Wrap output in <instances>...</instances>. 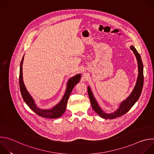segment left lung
<instances>
[{
	"mask_svg": "<svg viewBox=\"0 0 154 154\" xmlns=\"http://www.w3.org/2000/svg\"><path fill=\"white\" fill-rule=\"evenodd\" d=\"M130 49L132 51L137 58L138 62V75L137 80V83L133 91H131V94L128 97L121 102L119 104V108L113 113H106L102 110V109L100 107L97 100H96L92 91L90 86H88V93L90 100L93 109L96 112L98 115L101 118L104 119H112L116 118L119 117L128 112L129 109L134 106V105L138 100L143 87L144 83V75H143V64L141 60V58L139 53L137 52V49L134 46H131L130 47Z\"/></svg>",
	"mask_w": 154,
	"mask_h": 154,
	"instance_id": "obj_1",
	"label": "left lung"
}]
</instances>
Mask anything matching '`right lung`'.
Returning a JSON list of instances; mask_svg holds the SVG:
<instances>
[{
  "label": "right lung",
  "mask_w": 154,
  "mask_h": 154,
  "mask_svg": "<svg viewBox=\"0 0 154 154\" xmlns=\"http://www.w3.org/2000/svg\"><path fill=\"white\" fill-rule=\"evenodd\" d=\"M24 57V55L23 56L20 64L19 86L21 95L24 102L35 113L41 117L50 119H55L61 116L66 111L67 102L73 88L80 80L81 74H77L68 80L65 93L61 100L57 105H55L51 109H41L36 105L34 99L27 90L26 87L24 85L23 76V64Z\"/></svg>",
  "instance_id": "obj_1"
}]
</instances>
